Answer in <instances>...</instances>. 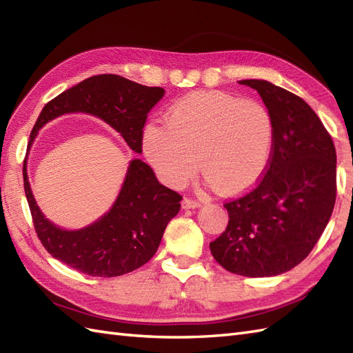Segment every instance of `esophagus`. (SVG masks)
I'll use <instances>...</instances> for the list:
<instances>
[{
  "instance_id": "obj_1",
  "label": "esophagus",
  "mask_w": 353,
  "mask_h": 353,
  "mask_svg": "<svg viewBox=\"0 0 353 353\" xmlns=\"http://www.w3.org/2000/svg\"><path fill=\"white\" fill-rule=\"evenodd\" d=\"M201 203L200 201H195V200H191V198H185V200L182 201V209L188 210V209H196V207H200Z\"/></svg>"
}]
</instances>
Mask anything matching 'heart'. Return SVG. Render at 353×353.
Listing matches in <instances>:
<instances>
[{
	"instance_id": "1",
	"label": "heart",
	"mask_w": 353,
	"mask_h": 353,
	"mask_svg": "<svg viewBox=\"0 0 353 353\" xmlns=\"http://www.w3.org/2000/svg\"><path fill=\"white\" fill-rule=\"evenodd\" d=\"M274 141V119L264 104L214 90L177 99L164 123L149 122L141 134L144 157L165 185L182 188L200 165L204 182L225 195L261 182Z\"/></svg>"
}]
</instances>
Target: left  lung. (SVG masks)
Segmentation results:
<instances>
[{"label":"left lung","mask_w":353,"mask_h":353,"mask_svg":"<svg viewBox=\"0 0 353 353\" xmlns=\"http://www.w3.org/2000/svg\"><path fill=\"white\" fill-rule=\"evenodd\" d=\"M273 114L271 164L248 195L225 204L228 227L210 252L230 273L273 277L307 258L336 204L337 157L332 139L304 99L267 80L248 79Z\"/></svg>","instance_id":"8db88e82"}]
</instances>
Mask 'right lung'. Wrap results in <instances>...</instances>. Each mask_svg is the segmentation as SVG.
I'll use <instances>...</instances> for the list:
<instances>
[{"instance_id": "add662e5", "label": "right lung", "mask_w": 353, "mask_h": 353, "mask_svg": "<svg viewBox=\"0 0 353 353\" xmlns=\"http://www.w3.org/2000/svg\"><path fill=\"white\" fill-rule=\"evenodd\" d=\"M164 94L162 88L144 86L116 74L89 77L44 105L31 131L28 153L43 126L68 113L98 117L119 132L131 150L141 153L148 113ZM26 167L28 158L23 161L25 195L44 249L61 263L89 276L116 277L146 264L157 254L168 222L180 210L182 196L161 185L146 162L134 158L110 210L83 228L65 230L40 210Z\"/></svg>"}]
</instances>
